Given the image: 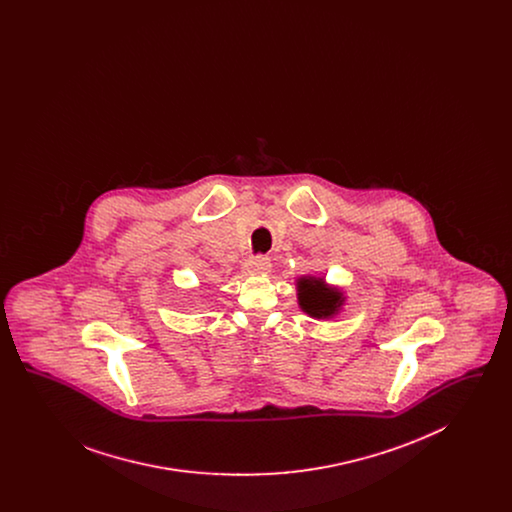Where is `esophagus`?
Here are the masks:
<instances>
[{"label": "esophagus", "mask_w": 512, "mask_h": 512, "mask_svg": "<svg viewBox=\"0 0 512 512\" xmlns=\"http://www.w3.org/2000/svg\"><path fill=\"white\" fill-rule=\"evenodd\" d=\"M270 268V261L265 255H255V257H249V261L245 263V270L251 272V274H259V272H267Z\"/></svg>", "instance_id": "1"}]
</instances>
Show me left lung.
Listing matches in <instances>:
<instances>
[{"mask_svg":"<svg viewBox=\"0 0 512 512\" xmlns=\"http://www.w3.org/2000/svg\"><path fill=\"white\" fill-rule=\"evenodd\" d=\"M340 293L328 290L318 280H299V305L311 317H332L340 307Z\"/></svg>","mask_w":512,"mask_h":512,"instance_id":"8db88e82","label":"left lung"}]
</instances>
